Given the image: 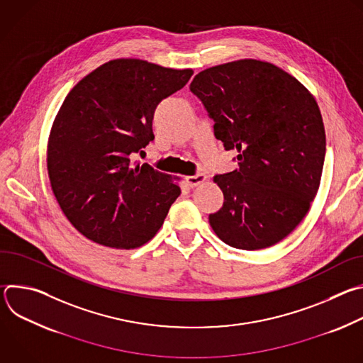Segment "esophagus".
<instances>
[{"mask_svg":"<svg viewBox=\"0 0 363 363\" xmlns=\"http://www.w3.org/2000/svg\"><path fill=\"white\" fill-rule=\"evenodd\" d=\"M205 179H206V177H205L203 174H195V175L186 177V184H188L191 188H194V186L201 185Z\"/></svg>","mask_w":363,"mask_h":363,"instance_id":"esophagus-1","label":"esophagus"}]
</instances>
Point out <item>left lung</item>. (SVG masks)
<instances>
[{
  "label": "left lung",
  "instance_id": "1",
  "mask_svg": "<svg viewBox=\"0 0 363 363\" xmlns=\"http://www.w3.org/2000/svg\"><path fill=\"white\" fill-rule=\"evenodd\" d=\"M191 91L214 121L237 169L216 175L224 203L210 225L225 244L262 250L286 238L315 199L326 153L318 103L296 77L254 59L198 73Z\"/></svg>",
  "mask_w": 363,
  "mask_h": 363
}]
</instances>
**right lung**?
Segmentation results:
<instances>
[{"instance_id":"1","label":"right lung","mask_w":363,"mask_h":363,"mask_svg":"<svg viewBox=\"0 0 363 363\" xmlns=\"http://www.w3.org/2000/svg\"><path fill=\"white\" fill-rule=\"evenodd\" d=\"M192 74L116 59L66 96L48 136L47 169L62 211L86 238L130 250L162 227L181 188L171 175L132 157L155 138V109Z\"/></svg>"}]
</instances>
